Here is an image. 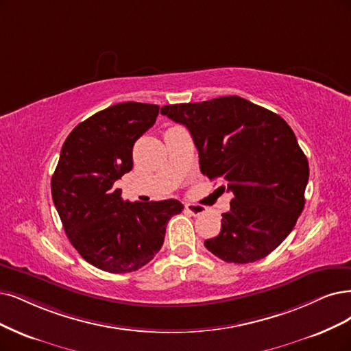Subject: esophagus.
I'll list each match as a JSON object with an SVG mask.
<instances>
[{"mask_svg": "<svg viewBox=\"0 0 351 351\" xmlns=\"http://www.w3.org/2000/svg\"><path fill=\"white\" fill-rule=\"evenodd\" d=\"M185 208H186V211H188L189 214H192V215H201V214H204V213L206 211L205 206L198 205V204H186Z\"/></svg>", "mask_w": 351, "mask_h": 351, "instance_id": "1", "label": "esophagus"}]
</instances>
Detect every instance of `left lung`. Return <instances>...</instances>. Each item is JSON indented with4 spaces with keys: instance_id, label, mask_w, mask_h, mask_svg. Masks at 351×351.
I'll return each instance as SVG.
<instances>
[{
    "instance_id": "1",
    "label": "left lung",
    "mask_w": 351,
    "mask_h": 351,
    "mask_svg": "<svg viewBox=\"0 0 351 351\" xmlns=\"http://www.w3.org/2000/svg\"><path fill=\"white\" fill-rule=\"evenodd\" d=\"M160 112L184 124L217 191L232 195L221 231L205 247L227 263L266 257L289 236L305 204L306 156L282 117L237 95L165 106Z\"/></svg>"
}]
</instances>
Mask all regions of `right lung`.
Listing matches in <instances>:
<instances>
[{
  "instance_id": "add662e5",
  "label": "right lung",
  "mask_w": 351,
  "mask_h": 351,
  "mask_svg": "<svg viewBox=\"0 0 351 351\" xmlns=\"http://www.w3.org/2000/svg\"><path fill=\"white\" fill-rule=\"evenodd\" d=\"M159 106L120 102L77 124L64 140L53 198L64 232L88 263L128 274L162 247L167 221L182 213L178 199L128 202L114 184L133 169V146L156 123Z\"/></svg>"
}]
</instances>
